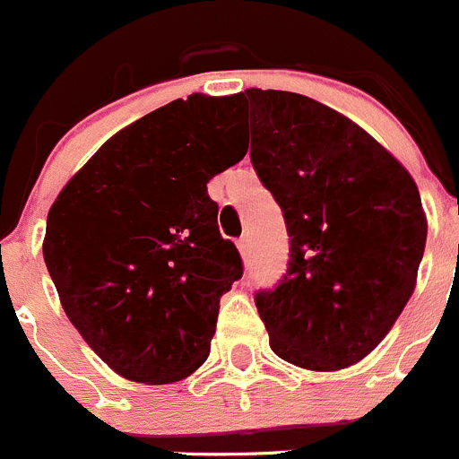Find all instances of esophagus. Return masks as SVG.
Here are the masks:
<instances>
[{
	"label": "esophagus",
	"instance_id": "1",
	"mask_svg": "<svg viewBox=\"0 0 459 459\" xmlns=\"http://www.w3.org/2000/svg\"><path fill=\"white\" fill-rule=\"evenodd\" d=\"M238 250H241V255L246 259L250 257V238L248 237H241L238 238Z\"/></svg>",
	"mask_w": 459,
	"mask_h": 459
}]
</instances>
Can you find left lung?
<instances>
[{
    "instance_id": "obj_1",
    "label": "left lung",
    "mask_w": 459,
    "mask_h": 459,
    "mask_svg": "<svg viewBox=\"0 0 459 459\" xmlns=\"http://www.w3.org/2000/svg\"><path fill=\"white\" fill-rule=\"evenodd\" d=\"M250 160L282 209L287 271L255 294L271 350L306 370L370 354L416 285L428 222L407 169L335 109L246 89Z\"/></svg>"
}]
</instances>
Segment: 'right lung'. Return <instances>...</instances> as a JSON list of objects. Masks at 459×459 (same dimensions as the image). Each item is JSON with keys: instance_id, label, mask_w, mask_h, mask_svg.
I'll return each mask as SVG.
<instances>
[{"instance_id": "add662e5", "label": "right lung", "mask_w": 459, "mask_h": 459, "mask_svg": "<svg viewBox=\"0 0 459 459\" xmlns=\"http://www.w3.org/2000/svg\"><path fill=\"white\" fill-rule=\"evenodd\" d=\"M238 96L195 93L109 137L48 213L43 257L71 324L121 377L169 384L209 356L243 275L206 193L246 156Z\"/></svg>"}]
</instances>
